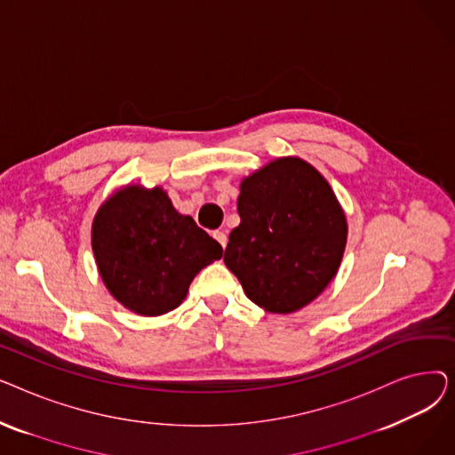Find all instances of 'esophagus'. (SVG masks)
<instances>
[{
  "mask_svg": "<svg viewBox=\"0 0 455 455\" xmlns=\"http://www.w3.org/2000/svg\"><path fill=\"white\" fill-rule=\"evenodd\" d=\"M212 235H213V240H218V242H220V245H221L223 249L227 247V242H228V240H227V234H225V232H221V230H215Z\"/></svg>",
  "mask_w": 455,
  "mask_h": 455,
  "instance_id": "esophagus-1",
  "label": "esophagus"
}]
</instances>
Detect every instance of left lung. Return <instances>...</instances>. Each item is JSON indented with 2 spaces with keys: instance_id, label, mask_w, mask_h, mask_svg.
I'll return each mask as SVG.
<instances>
[{
  "instance_id": "1",
  "label": "left lung",
  "mask_w": 455,
  "mask_h": 455,
  "mask_svg": "<svg viewBox=\"0 0 455 455\" xmlns=\"http://www.w3.org/2000/svg\"><path fill=\"white\" fill-rule=\"evenodd\" d=\"M227 267L245 295L269 314H293L338 275L347 215L328 180L299 156H282L245 177Z\"/></svg>"
}]
</instances>
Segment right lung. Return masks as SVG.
<instances>
[{"label":"right lung","instance_id":"add662e5","mask_svg":"<svg viewBox=\"0 0 455 455\" xmlns=\"http://www.w3.org/2000/svg\"><path fill=\"white\" fill-rule=\"evenodd\" d=\"M92 251L110 295L143 317L179 307L196 275L223 256L162 186L141 184L117 188L95 212Z\"/></svg>","mask_w":455,"mask_h":455}]
</instances>
